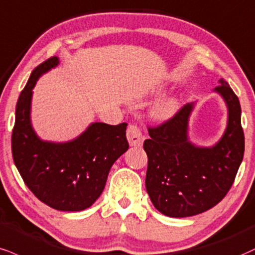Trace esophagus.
I'll use <instances>...</instances> for the list:
<instances>
[{"label": "esophagus", "mask_w": 255, "mask_h": 255, "mask_svg": "<svg viewBox=\"0 0 255 255\" xmlns=\"http://www.w3.org/2000/svg\"><path fill=\"white\" fill-rule=\"evenodd\" d=\"M127 139L130 146H141L145 140V136L141 133L139 127L135 125H129L127 128Z\"/></svg>", "instance_id": "34e87169"}]
</instances>
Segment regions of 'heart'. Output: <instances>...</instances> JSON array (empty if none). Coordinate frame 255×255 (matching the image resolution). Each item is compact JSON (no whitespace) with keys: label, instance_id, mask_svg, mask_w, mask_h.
I'll return each instance as SVG.
<instances>
[{"label":"heart","instance_id":"heart-1","mask_svg":"<svg viewBox=\"0 0 255 255\" xmlns=\"http://www.w3.org/2000/svg\"><path fill=\"white\" fill-rule=\"evenodd\" d=\"M177 109V101L173 98H168V100L162 101L158 103L154 110H153V115L159 120H166L173 115V113Z\"/></svg>","mask_w":255,"mask_h":255}]
</instances>
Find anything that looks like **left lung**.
<instances>
[{
  "instance_id": "left-lung-1",
  "label": "left lung",
  "mask_w": 255,
  "mask_h": 255,
  "mask_svg": "<svg viewBox=\"0 0 255 255\" xmlns=\"http://www.w3.org/2000/svg\"><path fill=\"white\" fill-rule=\"evenodd\" d=\"M215 91L228 108V124L216 145L198 147L189 141V118L194 103L170 120L148 127L143 142L148 157L146 190L155 209L170 217H188L211 209L232 188L244 159L245 135L239 98L225 79Z\"/></svg>"
}]
</instances>
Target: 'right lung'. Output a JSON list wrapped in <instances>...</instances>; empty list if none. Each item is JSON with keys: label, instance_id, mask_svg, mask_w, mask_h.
Returning a JSON list of instances; mask_svg holds the SVG:
<instances>
[{"label": "right lung", "instance_id": "right-lung-1", "mask_svg": "<svg viewBox=\"0 0 255 255\" xmlns=\"http://www.w3.org/2000/svg\"><path fill=\"white\" fill-rule=\"evenodd\" d=\"M59 63L57 57L33 70L15 110L11 153L15 166L35 197L60 211H81L102 194L113 164L127 151V124L95 122L69 142L42 141L30 124L33 88L42 73Z\"/></svg>", "mask_w": 255, "mask_h": 255}]
</instances>
